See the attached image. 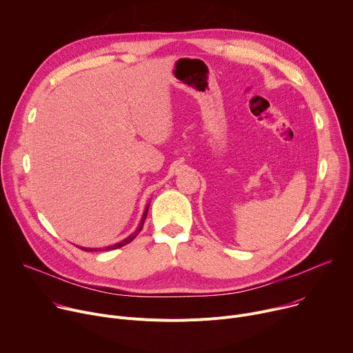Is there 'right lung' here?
Listing matches in <instances>:
<instances>
[{"instance_id":"right-lung-1","label":"right lung","mask_w":353,"mask_h":353,"mask_svg":"<svg viewBox=\"0 0 353 353\" xmlns=\"http://www.w3.org/2000/svg\"><path fill=\"white\" fill-rule=\"evenodd\" d=\"M148 206H150V203L145 206V209H144V212H143V216H141V220H140V223H139V225H137V228L134 230V232L133 234H130V236L128 237V239H125V240H122L121 243H117V244H113V245H109V247H106L105 248V251H110V250H116V248H121V247H123V245H126V244H129L130 241H133L134 239H136V236L137 234L141 231V228H143V224H144V220H145V217H147V213H148ZM81 250H84V251H98V248H92V250H90V248H81ZM101 251V250H99Z\"/></svg>"}]
</instances>
